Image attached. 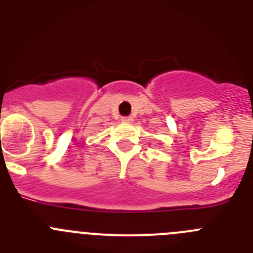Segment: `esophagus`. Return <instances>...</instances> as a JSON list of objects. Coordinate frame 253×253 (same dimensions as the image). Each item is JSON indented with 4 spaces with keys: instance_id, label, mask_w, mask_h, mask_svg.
<instances>
[{
    "instance_id": "34e87169",
    "label": "esophagus",
    "mask_w": 253,
    "mask_h": 253,
    "mask_svg": "<svg viewBox=\"0 0 253 253\" xmlns=\"http://www.w3.org/2000/svg\"><path fill=\"white\" fill-rule=\"evenodd\" d=\"M122 122L123 123H131L133 122V118H130V116H124V118H122Z\"/></svg>"
}]
</instances>
